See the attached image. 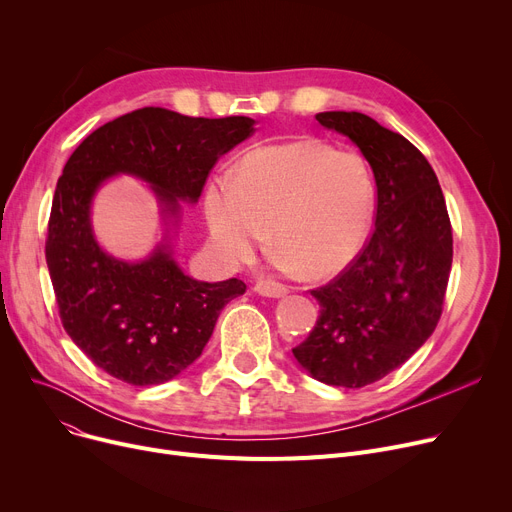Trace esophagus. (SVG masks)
Masks as SVG:
<instances>
[{
    "mask_svg": "<svg viewBox=\"0 0 512 512\" xmlns=\"http://www.w3.org/2000/svg\"><path fill=\"white\" fill-rule=\"evenodd\" d=\"M255 292H259L261 297H267V299H280L284 294H288V286L274 280H259L255 284Z\"/></svg>",
    "mask_w": 512,
    "mask_h": 512,
    "instance_id": "esophagus-1",
    "label": "esophagus"
}]
</instances>
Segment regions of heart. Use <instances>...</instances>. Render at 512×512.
Segmentation results:
<instances>
[{
  "instance_id": "b5f03b06",
  "label": "heart",
  "mask_w": 512,
  "mask_h": 512,
  "mask_svg": "<svg viewBox=\"0 0 512 512\" xmlns=\"http://www.w3.org/2000/svg\"><path fill=\"white\" fill-rule=\"evenodd\" d=\"M213 247L249 259L272 230L286 267L305 278L344 272L365 249L375 220V182L365 159L315 139L265 145L240 159L232 180L205 188Z\"/></svg>"
}]
</instances>
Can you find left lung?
Returning a JSON list of instances; mask_svg holds the SVG:
<instances>
[{
  "label": "left lung",
  "instance_id": "obj_1",
  "mask_svg": "<svg viewBox=\"0 0 512 512\" xmlns=\"http://www.w3.org/2000/svg\"><path fill=\"white\" fill-rule=\"evenodd\" d=\"M315 120L361 149L378 209L361 255L311 290L321 307L317 324L292 355L319 382L363 388L400 367L436 330L452 228L436 172L402 134L359 112H321Z\"/></svg>",
  "mask_w": 512,
  "mask_h": 512
}]
</instances>
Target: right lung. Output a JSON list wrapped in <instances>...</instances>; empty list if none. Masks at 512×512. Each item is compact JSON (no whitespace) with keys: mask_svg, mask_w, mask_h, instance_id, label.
I'll list each match as a JSON object with an SVG mask.
<instances>
[{"mask_svg":"<svg viewBox=\"0 0 512 512\" xmlns=\"http://www.w3.org/2000/svg\"><path fill=\"white\" fill-rule=\"evenodd\" d=\"M247 116L191 118L143 107L99 126L66 161L45 240L49 278L64 330L97 367L132 386L164 384L193 365L220 311L247 284L199 282L172 257L170 234L143 261L107 255L95 240L91 203L105 180L147 182L166 224L197 203L224 153L255 132Z\"/></svg>","mask_w":512,"mask_h":512,"instance_id":"right-lung-1","label":"right lung"}]
</instances>
